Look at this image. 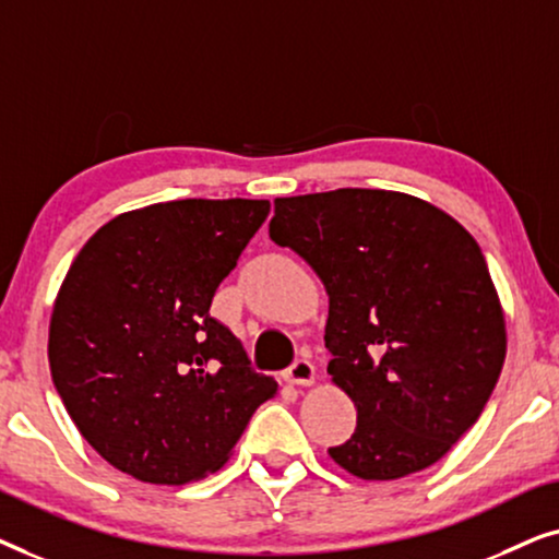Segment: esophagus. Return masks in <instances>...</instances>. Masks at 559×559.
Instances as JSON below:
<instances>
[{"mask_svg": "<svg viewBox=\"0 0 559 559\" xmlns=\"http://www.w3.org/2000/svg\"><path fill=\"white\" fill-rule=\"evenodd\" d=\"M287 381H293L297 386L316 384V366H312L308 358H297V361L287 369Z\"/></svg>", "mask_w": 559, "mask_h": 559, "instance_id": "esophagus-1", "label": "esophagus"}]
</instances>
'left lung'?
<instances>
[{
	"label": "left lung",
	"mask_w": 559,
	"mask_h": 559,
	"mask_svg": "<svg viewBox=\"0 0 559 559\" xmlns=\"http://www.w3.org/2000/svg\"><path fill=\"white\" fill-rule=\"evenodd\" d=\"M270 236L328 293V373L358 412L328 455L364 480L438 463L480 417L507 358L476 239L423 198L366 188L274 198Z\"/></svg>",
	"instance_id": "1"
}]
</instances>
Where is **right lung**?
Here are the masks:
<instances>
[{"instance_id": "right-lung-1", "label": "right lung", "mask_w": 559, "mask_h": 559, "mask_svg": "<svg viewBox=\"0 0 559 559\" xmlns=\"http://www.w3.org/2000/svg\"><path fill=\"white\" fill-rule=\"evenodd\" d=\"M270 201L155 203L83 243L52 305V384L91 448L142 484L216 473L277 381L209 316Z\"/></svg>"}]
</instances>
